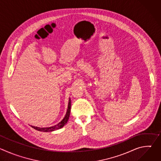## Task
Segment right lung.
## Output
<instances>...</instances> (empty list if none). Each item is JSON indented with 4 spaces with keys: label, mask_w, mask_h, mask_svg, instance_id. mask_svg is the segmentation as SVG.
Wrapping results in <instances>:
<instances>
[{
    "label": "right lung",
    "mask_w": 161,
    "mask_h": 161,
    "mask_svg": "<svg viewBox=\"0 0 161 161\" xmlns=\"http://www.w3.org/2000/svg\"><path fill=\"white\" fill-rule=\"evenodd\" d=\"M71 99L69 98L65 115L64 118L62 120V121L60 122L58 124H57L54 126H52V127H34V126H32V125H31V127L32 128H34V129H36L37 130H39V131H41V132H52V131L56 130L57 129H61L62 127H63L67 124V122L69 120V118L70 112H71Z\"/></svg>",
    "instance_id": "obj_1"
}]
</instances>
